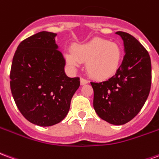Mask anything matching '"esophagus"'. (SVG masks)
I'll return each instance as SVG.
<instances>
[{"mask_svg":"<svg viewBox=\"0 0 159 159\" xmlns=\"http://www.w3.org/2000/svg\"><path fill=\"white\" fill-rule=\"evenodd\" d=\"M80 83H81V85H85V84H87V83H89V82H88V80L84 79V78H82V77H81V79H80Z\"/></svg>","mask_w":159,"mask_h":159,"instance_id":"34e87169","label":"esophagus"}]
</instances>
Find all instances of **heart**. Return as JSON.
<instances>
[{
    "label": "heart",
    "mask_w": 159,
    "mask_h": 159,
    "mask_svg": "<svg viewBox=\"0 0 159 159\" xmlns=\"http://www.w3.org/2000/svg\"><path fill=\"white\" fill-rule=\"evenodd\" d=\"M66 60L76 69L81 62H86V70L91 77L99 81L111 78L117 73L123 60V50L117 42L103 38L73 47L72 52H66Z\"/></svg>",
    "instance_id": "obj_1"
}]
</instances>
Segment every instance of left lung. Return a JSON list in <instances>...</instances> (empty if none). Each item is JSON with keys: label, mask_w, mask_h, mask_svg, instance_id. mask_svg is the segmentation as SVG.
Returning a JSON list of instances; mask_svg holds the SVG:
<instances>
[{"label": "left lung", "mask_w": 159, "mask_h": 159, "mask_svg": "<svg viewBox=\"0 0 159 159\" xmlns=\"http://www.w3.org/2000/svg\"><path fill=\"white\" fill-rule=\"evenodd\" d=\"M124 52L119 70L110 79L91 83L93 108L101 119L123 125L140 112L147 100L152 82V65L146 48L129 33L117 31Z\"/></svg>", "instance_id": "1"}]
</instances>
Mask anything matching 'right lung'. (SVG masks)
Masks as SVG:
<instances>
[{
  "label": "right lung",
  "mask_w": 159,
  "mask_h": 159,
  "mask_svg": "<svg viewBox=\"0 0 159 159\" xmlns=\"http://www.w3.org/2000/svg\"><path fill=\"white\" fill-rule=\"evenodd\" d=\"M56 33L42 31L24 40L12 59L10 87L19 111L42 127L61 122L80 86L79 77L65 72L66 60L55 42Z\"/></svg>",
  "instance_id": "add662e5"
}]
</instances>
